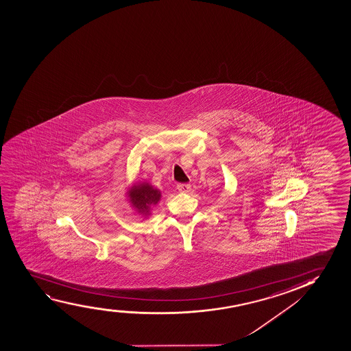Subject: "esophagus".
Returning <instances> with one entry per match:
<instances>
[{"mask_svg":"<svg viewBox=\"0 0 351 351\" xmlns=\"http://www.w3.org/2000/svg\"><path fill=\"white\" fill-rule=\"evenodd\" d=\"M178 189L180 193H189L191 186V184H186V183H180L178 184Z\"/></svg>","mask_w":351,"mask_h":351,"instance_id":"34e87169","label":"esophagus"}]
</instances>
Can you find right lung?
<instances>
[{"label": "right lung", "instance_id": "right-lung-1", "mask_svg": "<svg viewBox=\"0 0 351 351\" xmlns=\"http://www.w3.org/2000/svg\"><path fill=\"white\" fill-rule=\"evenodd\" d=\"M126 195L130 207L134 208V212L142 217H147L152 214V208L160 202L162 193L160 189L145 181L134 183L126 191Z\"/></svg>", "mask_w": 351, "mask_h": 351}]
</instances>
